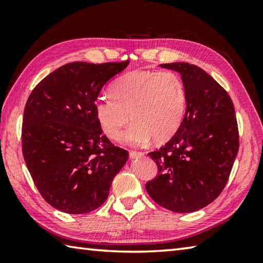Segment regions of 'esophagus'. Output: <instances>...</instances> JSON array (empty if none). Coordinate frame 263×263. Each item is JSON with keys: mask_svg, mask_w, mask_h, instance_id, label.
<instances>
[{"mask_svg": "<svg viewBox=\"0 0 263 263\" xmlns=\"http://www.w3.org/2000/svg\"><path fill=\"white\" fill-rule=\"evenodd\" d=\"M144 153L142 152H137V151H131L130 152V159H136V158H141Z\"/></svg>", "mask_w": 263, "mask_h": 263, "instance_id": "esophagus-1", "label": "esophagus"}]
</instances>
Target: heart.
Returning a JSON list of instances; mask_svg holds the SVG:
<instances>
[{"instance_id":"heart-1","label":"heart","mask_w":263,"mask_h":263,"mask_svg":"<svg viewBox=\"0 0 263 263\" xmlns=\"http://www.w3.org/2000/svg\"><path fill=\"white\" fill-rule=\"evenodd\" d=\"M112 96L95 101V115L102 130L118 140L126 132L130 145H145L153 139L167 141L179 130L186 109V91L182 79L172 70H133L119 78L111 88Z\"/></svg>"}]
</instances>
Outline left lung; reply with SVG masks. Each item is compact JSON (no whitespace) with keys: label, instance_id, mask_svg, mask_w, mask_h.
Wrapping results in <instances>:
<instances>
[{"label":"left lung","instance_id":"1","mask_svg":"<svg viewBox=\"0 0 263 263\" xmlns=\"http://www.w3.org/2000/svg\"><path fill=\"white\" fill-rule=\"evenodd\" d=\"M160 66L180 73L186 109L172 139L148 153L158 175L146 190L167 210L189 213L215 201L228 183L239 149L237 117L225 89L202 68L188 62Z\"/></svg>","mask_w":263,"mask_h":263}]
</instances>
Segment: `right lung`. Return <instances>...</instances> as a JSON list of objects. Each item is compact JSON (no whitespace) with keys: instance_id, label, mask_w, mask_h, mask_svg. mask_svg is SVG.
<instances>
[{"instance_id":"obj_1","label":"right lung","mask_w":263,"mask_h":263,"mask_svg":"<svg viewBox=\"0 0 263 263\" xmlns=\"http://www.w3.org/2000/svg\"><path fill=\"white\" fill-rule=\"evenodd\" d=\"M128 61L70 62L43 79L24 109L22 148L43 198L62 212L95 210L109 196L127 151L103 135L95 101L104 84Z\"/></svg>"}]
</instances>
